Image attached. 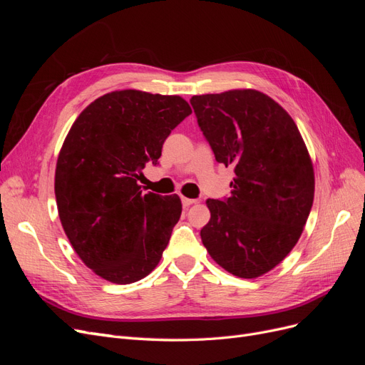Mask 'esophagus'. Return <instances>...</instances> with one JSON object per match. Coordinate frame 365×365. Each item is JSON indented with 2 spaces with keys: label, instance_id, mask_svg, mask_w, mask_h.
I'll list each match as a JSON object with an SVG mask.
<instances>
[{
  "label": "esophagus",
  "instance_id": "obj_1",
  "mask_svg": "<svg viewBox=\"0 0 365 365\" xmlns=\"http://www.w3.org/2000/svg\"><path fill=\"white\" fill-rule=\"evenodd\" d=\"M181 201H182V205H184L185 208L193 205V204H196V200H190V197H181Z\"/></svg>",
  "mask_w": 365,
  "mask_h": 365
}]
</instances>
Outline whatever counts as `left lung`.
I'll return each instance as SVG.
<instances>
[{
	"mask_svg": "<svg viewBox=\"0 0 365 365\" xmlns=\"http://www.w3.org/2000/svg\"><path fill=\"white\" fill-rule=\"evenodd\" d=\"M190 103L216 161L235 169L231 196L207 200L202 244L230 274L260 277L303 233L314 202L312 160L292 117L267 94L230 90Z\"/></svg>",
	"mask_w": 365,
	"mask_h": 365,
	"instance_id": "obj_1",
	"label": "left lung"
}]
</instances>
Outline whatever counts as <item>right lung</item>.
<instances>
[{
    "label": "right lung",
    "instance_id": "add662e5",
    "mask_svg": "<svg viewBox=\"0 0 365 365\" xmlns=\"http://www.w3.org/2000/svg\"><path fill=\"white\" fill-rule=\"evenodd\" d=\"M192 108L180 96L137 90L96 98L73 123L56 163L61 224L102 279L128 284L155 269L181 216L178 195H143L137 180Z\"/></svg>",
    "mask_w": 365,
    "mask_h": 365
}]
</instances>
